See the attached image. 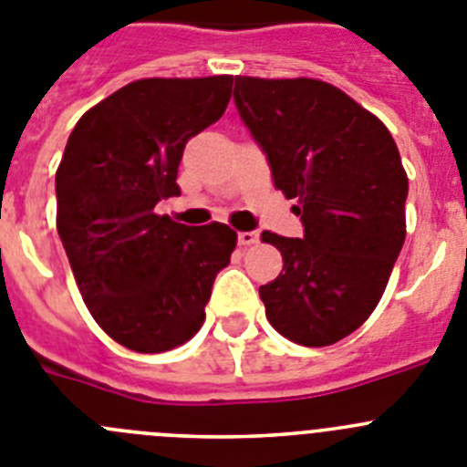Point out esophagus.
<instances>
[{
    "label": "esophagus",
    "instance_id": "esophagus-1",
    "mask_svg": "<svg viewBox=\"0 0 467 467\" xmlns=\"http://www.w3.org/2000/svg\"><path fill=\"white\" fill-rule=\"evenodd\" d=\"M238 243L241 245H254V243H259V231H241L238 234Z\"/></svg>",
    "mask_w": 467,
    "mask_h": 467
}]
</instances>
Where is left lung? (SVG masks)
Instances as JSON below:
<instances>
[{
  "instance_id": "8db88e82",
  "label": "left lung",
  "mask_w": 467,
  "mask_h": 467,
  "mask_svg": "<svg viewBox=\"0 0 467 467\" xmlns=\"http://www.w3.org/2000/svg\"><path fill=\"white\" fill-rule=\"evenodd\" d=\"M234 101L303 222V238L262 234L285 262L259 286L268 322L306 348L333 345L370 317L405 243L408 173L396 140L324 80L236 76Z\"/></svg>"
}]
</instances>
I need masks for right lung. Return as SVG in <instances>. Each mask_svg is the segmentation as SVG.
Wrapping results in <instances>:
<instances>
[{"label":"right lung","instance_id":"add662e5","mask_svg":"<svg viewBox=\"0 0 467 467\" xmlns=\"http://www.w3.org/2000/svg\"><path fill=\"white\" fill-rule=\"evenodd\" d=\"M231 76L143 78L89 109L55 173L57 234L83 301L115 342L169 352L205 319L236 231L178 224L155 205L181 194L185 143L222 118Z\"/></svg>","mask_w":467,"mask_h":467}]
</instances>
